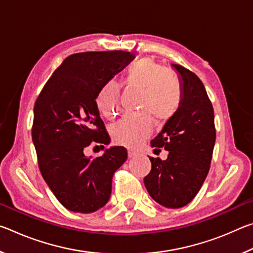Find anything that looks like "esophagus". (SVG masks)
Returning <instances> with one entry per match:
<instances>
[{
    "label": "esophagus",
    "mask_w": 253,
    "mask_h": 253,
    "mask_svg": "<svg viewBox=\"0 0 253 253\" xmlns=\"http://www.w3.org/2000/svg\"><path fill=\"white\" fill-rule=\"evenodd\" d=\"M137 155H138V154H137V153L132 152V151H128V157H129V158H134V157H136Z\"/></svg>",
    "instance_id": "1"
}]
</instances>
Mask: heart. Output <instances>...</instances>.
Wrapping results in <instances>:
<instances>
[{
    "instance_id": "b5f03b06",
    "label": "heart",
    "mask_w": 253,
    "mask_h": 253,
    "mask_svg": "<svg viewBox=\"0 0 253 253\" xmlns=\"http://www.w3.org/2000/svg\"><path fill=\"white\" fill-rule=\"evenodd\" d=\"M124 84L142 90L138 109L135 115H124L111 126L115 143L127 147H137L151 134L152 118L156 122L169 119L178 109L182 91L172 72L149 58L142 59L132 66L124 78ZM121 87L116 81H107L96 95V105L105 117L116 115L119 107ZM150 114L148 115V114Z\"/></svg>"
}]
</instances>
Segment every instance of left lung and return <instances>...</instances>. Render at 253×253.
Returning a JSON list of instances; mask_svg holds the SVG:
<instances>
[{
  "mask_svg": "<svg viewBox=\"0 0 253 253\" xmlns=\"http://www.w3.org/2000/svg\"><path fill=\"white\" fill-rule=\"evenodd\" d=\"M172 67L181 80V102L151 142L169 155L165 161L149 157L152 169L144 184L158 204L178 209L195 198L207 178L216 134L213 106L202 81L186 68Z\"/></svg>",
  "mask_w": 253,
  "mask_h": 253,
  "instance_id": "1",
  "label": "left lung"
}]
</instances>
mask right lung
<instances>
[{"instance_id": "right-lung-1", "label": "right lung", "mask_w": 253, "mask_h": 253, "mask_svg": "<svg viewBox=\"0 0 253 253\" xmlns=\"http://www.w3.org/2000/svg\"><path fill=\"white\" fill-rule=\"evenodd\" d=\"M134 58L121 50L71 54L37 98L32 140L40 172L69 211L91 213L104 207L110 198L114 173L127 160L123 146L106 149L96 158L87 157L84 151L92 142L109 144L96 95Z\"/></svg>"}]
</instances>
